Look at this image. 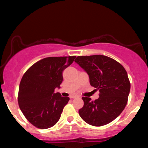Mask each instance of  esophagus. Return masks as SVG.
<instances>
[{
    "instance_id": "esophagus-1",
    "label": "esophagus",
    "mask_w": 148,
    "mask_h": 148,
    "mask_svg": "<svg viewBox=\"0 0 148 148\" xmlns=\"http://www.w3.org/2000/svg\"><path fill=\"white\" fill-rule=\"evenodd\" d=\"M77 96H74V95H72V96H70V98L71 99H74V98H76Z\"/></svg>"
}]
</instances>
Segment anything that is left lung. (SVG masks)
<instances>
[{"label":"left lung","mask_w":148,"mask_h":148,"mask_svg":"<svg viewBox=\"0 0 148 148\" xmlns=\"http://www.w3.org/2000/svg\"><path fill=\"white\" fill-rule=\"evenodd\" d=\"M75 62L89 75L90 85L100 92L92 101L83 97L84 102L79 114L85 122L93 126H103L114 121L126 106L131 84L125 68L116 60L104 55L77 56Z\"/></svg>","instance_id":"left-lung-1"}]
</instances>
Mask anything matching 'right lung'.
<instances>
[{
  "mask_svg": "<svg viewBox=\"0 0 148 148\" xmlns=\"http://www.w3.org/2000/svg\"><path fill=\"white\" fill-rule=\"evenodd\" d=\"M76 56L47 57L28 69L19 84L18 103L27 121L37 128L54 126L69 98L54 93L63 80L62 72Z\"/></svg>",
  "mask_w": 148,
  "mask_h": 148,
  "instance_id": "right-lung-1",
  "label": "right lung"
}]
</instances>
